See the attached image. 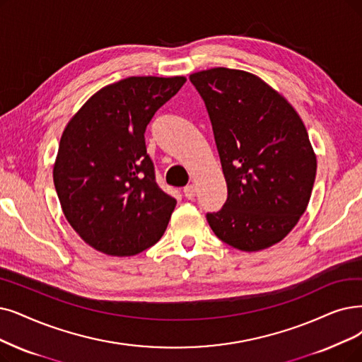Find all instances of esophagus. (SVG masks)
<instances>
[{
  "mask_svg": "<svg viewBox=\"0 0 362 362\" xmlns=\"http://www.w3.org/2000/svg\"><path fill=\"white\" fill-rule=\"evenodd\" d=\"M184 194L187 199H193L196 196V185L189 184L187 187H184Z\"/></svg>",
  "mask_w": 362,
  "mask_h": 362,
  "instance_id": "34e87169",
  "label": "esophagus"
}]
</instances>
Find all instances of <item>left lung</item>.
I'll use <instances>...</instances> for the list:
<instances>
[{
  "label": "left lung",
  "mask_w": 362,
  "mask_h": 362,
  "mask_svg": "<svg viewBox=\"0 0 362 362\" xmlns=\"http://www.w3.org/2000/svg\"><path fill=\"white\" fill-rule=\"evenodd\" d=\"M190 81L204 98L227 184L206 220L216 238L245 252L279 243L305 214L316 154L296 108L248 71L211 68Z\"/></svg>",
  "instance_id": "8db88e82"
}]
</instances>
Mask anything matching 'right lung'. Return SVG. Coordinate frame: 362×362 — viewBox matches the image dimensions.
<instances>
[{
    "label": "right lung",
    "instance_id": "obj_1",
    "mask_svg": "<svg viewBox=\"0 0 362 362\" xmlns=\"http://www.w3.org/2000/svg\"><path fill=\"white\" fill-rule=\"evenodd\" d=\"M185 81L144 76L108 84L65 126L54 189L71 227L96 251L131 257L163 236L177 199L157 185L144 134Z\"/></svg>",
    "mask_w": 362,
    "mask_h": 362
}]
</instances>
